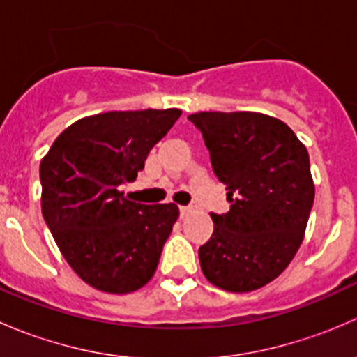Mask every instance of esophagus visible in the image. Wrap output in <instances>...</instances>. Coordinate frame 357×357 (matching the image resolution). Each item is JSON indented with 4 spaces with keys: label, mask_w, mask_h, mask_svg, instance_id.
<instances>
[{
    "label": "esophagus",
    "mask_w": 357,
    "mask_h": 357,
    "mask_svg": "<svg viewBox=\"0 0 357 357\" xmlns=\"http://www.w3.org/2000/svg\"><path fill=\"white\" fill-rule=\"evenodd\" d=\"M190 211H192V208H190V207H186V205H181V207H179V212H181V218H185V215L188 214Z\"/></svg>",
    "instance_id": "obj_1"
}]
</instances>
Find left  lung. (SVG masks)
I'll use <instances>...</instances> for the list:
<instances>
[{"instance_id":"1","label":"left lung","mask_w":357,"mask_h":357,"mask_svg":"<svg viewBox=\"0 0 357 357\" xmlns=\"http://www.w3.org/2000/svg\"><path fill=\"white\" fill-rule=\"evenodd\" d=\"M212 169L231 208L211 214L214 233L199 248L205 278L252 291L282 275L304 240L314 183L304 143L280 119L257 112H199Z\"/></svg>"}]
</instances>
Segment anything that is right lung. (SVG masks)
<instances>
[{"label": "right lung", "instance_id": "obj_1", "mask_svg": "<svg viewBox=\"0 0 357 357\" xmlns=\"http://www.w3.org/2000/svg\"><path fill=\"white\" fill-rule=\"evenodd\" d=\"M179 115L146 109L82 117L43 157V218L68 266L93 289L131 294L155 273L178 205L138 204L119 188L138 178Z\"/></svg>", "mask_w": 357, "mask_h": 357}]
</instances>
